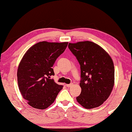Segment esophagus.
<instances>
[{"mask_svg": "<svg viewBox=\"0 0 132 132\" xmlns=\"http://www.w3.org/2000/svg\"><path fill=\"white\" fill-rule=\"evenodd\" d=\"M73 85V84H66V86L67 87H71Z\"/></svg>", "mask_w": 132, "mask_h": 132, "instance_id": "1", "label": "esophagus"}]
</instances>
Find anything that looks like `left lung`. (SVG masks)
<instances>
[{"mask_svg": "<svg viewBox=\"0 0 132 132\" xmlns=\"http://www.w3.org/2000/svg\"><path fill=\"white\" fill-rule=\"evenodd\" d=\"M81 68V94L77 101L85 109H94L109 98L114 85V66L111 56L90 41L69 43Z\"/></svg>", "mask_w": 132, "mask_h": 132, "instance_id": "left-lung-1", "label": "left lung"}]
</instances>
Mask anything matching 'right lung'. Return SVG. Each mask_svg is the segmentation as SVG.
Here are the masks:
<instances>
[{"mask_svg": "<svg viewBox=\"0 0 132 132\" xmlns=\"http://www.w3.org/2000/svg\"><path fill=\"white\" fill-rule=\"evenodd\" d=\"M68 44V42H40L30 47L21 60L17 70L18 85L23 98L31 107L46 109L63 88L50 76L55 74L52 66Z\"/></svg>", "mask_w": 132, "mask_h": 132, "instance_id": "1", "label": "right lung"}]
</instances>
